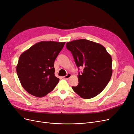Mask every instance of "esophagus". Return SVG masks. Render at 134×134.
<instances>
[{"label": "esophagus", "instance_id": "1", "mask_svg": "<svg viewBox=\"0 0 134 134\" xmlns=\"http://www.w3.org/2000/svg\"><path fill=\"white\" fill-rule=\"evenodd\" d=\"M71 73H68L66 75H65V76H63V78L65 79H68L71 77Z\"/></svg>", "mask_w": 134, "mask_h": 134}]
</instances>
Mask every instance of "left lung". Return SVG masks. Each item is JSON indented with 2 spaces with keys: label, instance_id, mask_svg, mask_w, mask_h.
<instances>
[{
  "label": "left lung",
  "instance_id": "obj_1",
  "mask_svg": "<svg viewBox=\"0 0 134 134\" xmlns=\"http://www.w3.org/2000/svg\"><path fill=\"white\" fill-rule=\"evenodd\" d=\"M66 48L72 53L78 69L84 68L78 75V85L72 89L86 99L98 95L111 78V56L103 45L84 39L67 42Z\"/></svg>",
  "mask_w": 134,
  "mask_h": 134
}]
</instances>
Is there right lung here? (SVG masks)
<instances>
[{"mask_svg":"<svg viewBox=\"0 0 134 134\" xmlns=\"http://www.w3.org/2000/svg\"><path fill=\"white\" fill-rule=\"evenodd\" d=\"M65 44L40 42L20 55L16 72L21 84L29 94L42 97L54 89L60 80L54 74V62Z\"/></svg>","mask_w":134,"mask_h":134,"instance_id":"add662e5","label":"right lung"}]
</instances>
